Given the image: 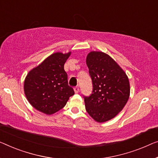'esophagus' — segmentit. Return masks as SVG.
Masks as SVG:
<instances>
[{"label":"esophagus","mask_w":158,"mask_h":158,"mask_svg":"<svg viewBox=\"0 0 158 158\" xmlns=\"http://www.w3.org/2000/svg\"><path fill=\"white\" fill-rule=\"evenodd\" d=\"M74 92L75 93H79V87H75V88L74 89Z\"/></svg>","instance_id":"esophagus-1"}]
</instances>
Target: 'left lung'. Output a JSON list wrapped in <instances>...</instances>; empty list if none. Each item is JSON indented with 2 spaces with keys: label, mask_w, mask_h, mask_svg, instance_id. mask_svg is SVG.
Segmentation results:
<instances>
[{
  "label": "left lung",
  "mask_w": 158,
  "mask_h": 158,
  "mask_svg": "<svg viewBox=\"0 0 158 158\" xmlns=\"http://www.w3.org/2000/svg\"><path fill=\"white\" fill-rule=\"evenodd\" d=\"M86 62L93 84L91 96H84L86 110L94 121L103 123L114 118L126 106L130 83L123 69L103 52H90Z\"/></svg>",
  "instance_id": "1"
}]
</instances>
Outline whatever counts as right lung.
Instances as JSON below:
<instances>
[{
    "instance_id": "right-lung-1",
    "label": "right lung",
    "mask_w": 158,
    "mask_h": 158,
    "mask_svg": "<svg viewBox=\"0 0 158 158\" xmlns=\"http://www.w3.org/2000/svg\"><path fill=\"white\" fill-rule=\"evenodd\" d=\"M71 52H55L30 70L24 81V92L35 109L52 115L62 109L74 94L69 86L64 65Z\"/></svg>"
}]
</instances>
